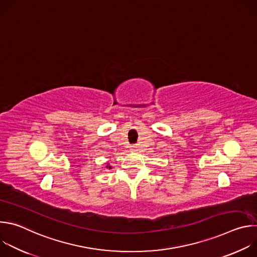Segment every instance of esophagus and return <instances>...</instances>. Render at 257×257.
Listing matches in <instances>:
<instances>
[{
  "mask_svg": "<svg viewBox=\"0 0 257 257\" xmlns=\"http://www.w3.org/2000/svg\"><path fill=\"white\" fill-rule=\"evenodd\" d=\"M130 151H131V152H137V148H136L135 145H132L131 148H130Z\"/></svg>",
  "mask_w": 257,
  "mask_h": 257,
  "instance_id": "esophagus-1",
  "label": "esophagus"
}]
</instances>
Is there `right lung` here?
Instances as JSON below:
<instances>
[{"instance_id":"1","label":"right lung","mask_w":257,"mask_h":257,"mask_svg":"<svg viewBox=\"0 0 257 257\" xmlns=\"http://www.w3.org/2000/svg\"><path fill=\"white\" fill-rule=\"evenodd\" d=\"M108 168H109V169H111V167H108Z\"/></svg>"}]
</instances>
